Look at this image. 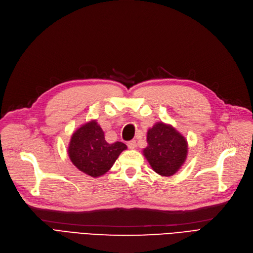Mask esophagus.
<instances>
[{
  "label": "esophagus",
  "instance_id": "obj_1",
  "mask_svg": "<svg viewBox=\"0 0 253 253\" xmlns=\"http://www.w3.org/2000/svg\"><path fill=\"white\" fill-rule=\"evenodd\" d=\"M127 146H128L129 149H135L136 148V141L135 140H130V141H128Z\"/></svg>",
  "mask_w": 253,
  "mask_h": 253
}]
</instances>
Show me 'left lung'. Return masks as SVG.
<instances>
[{"label":"left lung","mask_w":253,"mask_h":253,"mask_svg":"<svg viewBox=\"0 0 253 253\" xmlns=\"http://www.w3.org/2000/svg\"><path fill=\"white\" fill-rule=\"evenodd\" d=\"M147 142L142 154L153 170L162 177L173 175L187 159V139L169 124H154L147 132Z\"/></svg>","instance_id":"8db88e82"}]
</instances>
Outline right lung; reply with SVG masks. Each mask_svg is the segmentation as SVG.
<instances>
[{
    "mask_svg": "<svg viewBox=\"0 0 253 253\" xmlns=\"http://www.w3.org/2000/svg\"><path fill=\"white\" fill-rule=\"evenodd\" d=\"M126 149L127 146L121 141L108 144L97 120H91L72 133L67 152L76 169L92 178H98L112 169Z\"/></svg>",
    "mask_w": 253,
    "mask_h": 253,
    "instance_id": "right-lung-1",
    "label": "right lung"
}]
</instances>
